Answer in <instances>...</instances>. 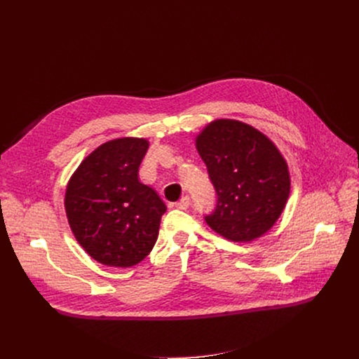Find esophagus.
I'll return each mask as SVG.
<instances>
[{
  "label": "esophagus",
  "instance_id": "34e87169",
  "mask_svg": "<svg viewBox=\"0 0 359 359\" xmlns=\"http://www.w3.org/2000/svg\"><path fill=\"white\" fill-rule=\"evenodd\" d=\"M176 206L179 210H187L191 206V198L189 196H183L179 202H176Z\"/></svg>",
  "mask_w": 359,
  "mask_h": 359
}]
</instances>
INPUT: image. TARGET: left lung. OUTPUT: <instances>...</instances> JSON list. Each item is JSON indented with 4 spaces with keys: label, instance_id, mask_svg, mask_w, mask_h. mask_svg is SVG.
<instances>
[{
    "label": "left lung",
    "instance_id": "obj_1",
    "mask_svg": "<svg viewBox=\"0 0 359 359\" xmlns=\"http://www.w3.org/2000/svg\"><path fill=\"white\" fill-rule=\"evenodd\" d=\"M195 144L218 196L206 224L236 243L266 234L284 211L291 189L288 164L276 145L236 119L212 121Z\"/></svg>",
    "mask_w": 359,
    "mask_h": 359
}]
</instances>
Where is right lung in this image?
Listing matches in <instances>:
<instances>
[{"instance_id":"add662e5","label":"right lung","mask_w":359,"mask_h":359,"mask_svg":"<svg viewBox=\"0 0 359 359\" xmlns=\"http://www.w3.org/2000/svg\"><path fill=\"white\" fill-rule=\"evenodd\" d=\"M149 142L125 137L90 153L72 173L65 212L74 237L99 263L129 268L144 260L158 237L167 206L138 179Z\"/></svg>"}]
</instances>
